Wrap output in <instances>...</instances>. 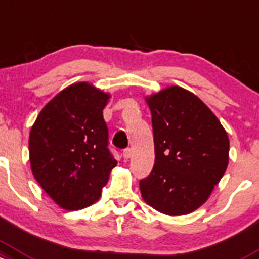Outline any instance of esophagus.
<instances>
[{
  "instance_id": "34e87169",
  "label": "esophagus",
  "mask_w": 259,
  "mask_h": 259,
  "mask_svg": "<svg viewBox=\"0 0 259 259\" xmlns=\"http://www.w3.org/2000/svg\"><path fill=\"white\" fill-rule=\"evenodd\" d=\"M132 153H133L132 149H125L123 151V157L125 158V160H129V158L132 157Z\"/></svg>"
}]
</instances>
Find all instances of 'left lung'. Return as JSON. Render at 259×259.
I'll return each instance as SVG.
<instances>
[{"label": "left lung", "instance_id": "1", "mask_svg": "<svg viewBox=\"0 0 259 259\" xmlns=\"http://www.w3.org/2000/svg\"><path fill=\"white\" fill-rule=\"evenodd\" d=\"M145 99L152 115L155 164L140 181L141 195L162 214H189L223 178L229 136L214 113L184 88L167 87Z\"/></svg>", "mask_w": 259, "mask_h": 259}]
</instances>
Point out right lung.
<instances>
[{
	"mask_svg": "<svg viewBox=\"0 0 259 259\" xmlns=\"http://www.w3.org/2000/svg\"><path fill=\"white\" fill-rule=\"evenodd\" d=\"M109 98L87 82L73 83L51 99L33 124V176L62 209L79 210L96 203L116 166L103 119Z\"/></svg>",
	"mask_w": 259,
	"mask_h": 259,
	"instance_id": "1",
	"label": "right lung"
}]
</instances>
